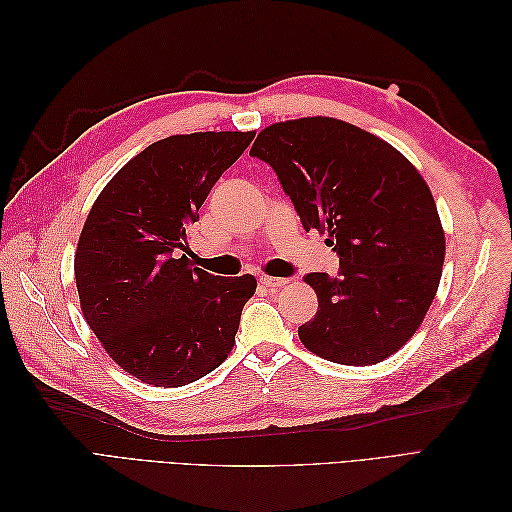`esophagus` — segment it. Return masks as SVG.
Instances as JSON below:
<instances>
[{"label":"esophagus","instance_id":"esophagus-1","mask_svg":"<svg viewBox=\"0 0 512 512\" xmlns=\"http://www.w3.org/2000/svg\"><path fill=\"white\" fill-rule=\"evenodd\" d=\"M260 286L265 288H280V286H286V280H282V277H260Z\"/></svg>","mask_w":512,"mask_h":512}]
</instances>
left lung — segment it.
<instances>
[{
  "label": "left lung",
  "instance_id": "8db88e82",
  "mask_svg": "<svg viewBox=\"0 0 512 512\" xmlns=\"http://www.w3.org/2000/svg\"><path fill=\"white\" fill-rule=\"evenodd\" d=\"M252 158L267 162L303 228L327 232L339 273H309L314 320L307 350L333 363L374 365L404 346L436 297L444 232L418 170L352 123L303 117L265 128Z\"/></svg>",
  "mask_w": 512,
  "mask_h": 512
}]
</instances>
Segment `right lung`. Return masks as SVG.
<instances>
[{
    "instance_id": "right-lung-1",
    "label": "right lung",
    "mask_w": 512,
    "mask_h": 512,
    "mask_svg": "<svg viewBox=\"0 0 512 512\" xmlns=\"http://www.w3.org/2000/svg\"><path fill=\"white\" fill-rule=\"evenodd\" d=\"M252 138H162L119 170L87 215L74 256L81 309L108 356L138 380L177 389L235 346L254 275H211L181 252L215 181Z\"/></svg>"
}]
</instances>
